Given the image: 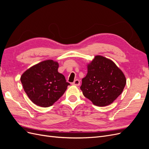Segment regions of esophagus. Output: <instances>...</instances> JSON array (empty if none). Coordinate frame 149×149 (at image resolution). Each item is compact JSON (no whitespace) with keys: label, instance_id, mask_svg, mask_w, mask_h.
<instances>
[{"label":"esophagus","instance_id":"obj_1","mask_svg":"<svg viewBox=\"0 0 149 149\" xmlns=\"http://www.w3.org/2000/svg\"><path fill=\"white\" fill-rule=\"evenodd\" d=\"M73 84L75 85V86H79L80 85L79 80V79H76L74 81L73 83Z\"/></svg>","mask_w":149,"mask_h":149}]
</instances>
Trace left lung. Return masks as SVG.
Masks as SVG:
<instances>
[{"label": "left lung", "instance_id": "1", "mask_svg": "<svg viewBox=\"0 0 149 149\" xmlns=\"http://www.w3.org/2000/svg\"><path fill=\"white\" fill-rule=\"evenodd\" d=\"M88 73L82 79L81 89L94 105L106 106L123 93L126 84L123 72L111 60L96 55L87 65Z\"/></svg>", "mask_w": 149, "mask_h": 149}]
</instances>
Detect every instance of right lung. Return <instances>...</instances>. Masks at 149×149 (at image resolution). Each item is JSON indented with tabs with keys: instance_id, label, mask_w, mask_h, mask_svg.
Returning a JSON list of instances; mask_svg holds the SVG:
<instances>
[{
	"instance_id": "obj_1",
	"label": "right lung",
	"mask_w": 149,
	"mask_h": 149,
	"mask_svg": "<svg viewBox=\"0 0 149 149\" xmlns=\"http://www.w3.org/2000/svg\"><path fill=\"white\" fill-rule=\"evenodd\" d=\"M58 67L57 61L48 60L32 66L22 74L23 88L35 104L42 107L51 106L65 92L70 83L58 71Z\"/></svg>"
}]
</instances>
